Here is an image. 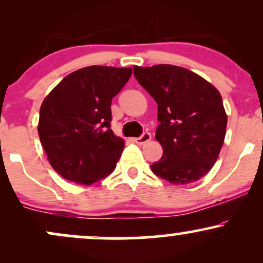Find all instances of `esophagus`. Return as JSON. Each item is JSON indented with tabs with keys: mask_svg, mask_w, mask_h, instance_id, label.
Instances as JSON below:
<instances>
[{
	"mask_svg": "<svg viewBox=\"0 0 263 263\" xmlns=\"http://www.w3.org/2000/svg\"><path fill=\"white\" fill-rule=\"evenodd\" d=\"M151 138H152V135H151L149 132H144V134L140 136V137L135 138V142L137 144H144V143H147L148 141H151Z\"/></svg>",
	"mask_w": 263,
	"mask_h": 263,
	"instance_id": "34e87169",
	"label": "esophagus"
}]
</instances>
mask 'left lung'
Masks as SVG:
<instances>
[{
  "instance_id": "left-lung-1",
  "label": "left lung",
  "mask_w": 263,
  "mask_h": 263,
  "mask_svg": "<svg viewBox=\"0 0 263 263\" xmlns=\"http://www.w3.org/2000/svg\"><path fill=\"white\" fill-rule=\"evenodd\" d=\"M134 74L158 104L156 140L163 156L151 170L172 184L197 182L213 168L224 143L228 116L221 95L180 66H134Z\"/></svg>"
}]
</instances>
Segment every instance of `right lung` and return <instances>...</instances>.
<instances>
[{
    "label": "right lung",
    "mask_w": 263,
    "mask_h": 263,
    "mask_svg": "<svg viewBox=\"0 0 263 263\" xmlns=\"http://www.w3.org/2000/svg\"><path fill=\"white\" fill-rule=\"evenodd\" d=\"M131 75V68L86 66L44 99L39 140L50 165L66 180L91 185L114 172L125 142L111 129V101Z\"/></svg>",
    "instance_id": "1"
}]
</instances>
